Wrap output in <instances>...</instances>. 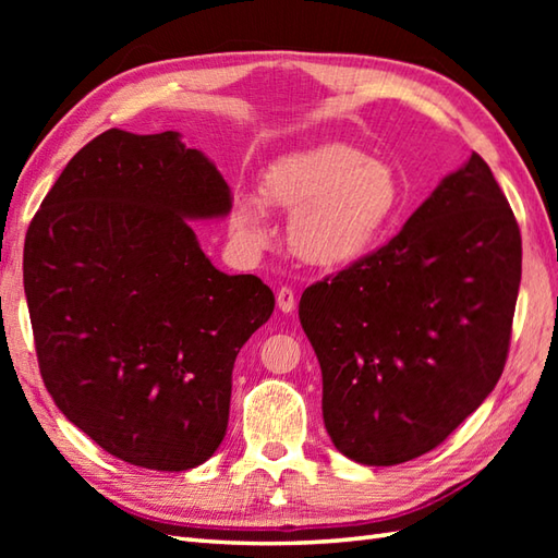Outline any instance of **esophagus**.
<instances>
[{"label":"esophagus","mask_w":558,"mask_h":558,"mask_svg":"<svg viewBox=\"0 0 558 558\" xmlns=\"http://www.w3.org/2000/svg\"><path fill=\"white\" fill-rule=\"evenodd\" d=\"M276 300H278V310L282 314H292L294 306H298V298H294V290L292 288H280Z\"/></svg>","instance_id":"esophagus-1"}]
</instances>
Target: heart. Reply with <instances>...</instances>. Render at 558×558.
Wrapping results in <instances>:
<instances>
[{"label": "heart", "mask_w": 558, "mask_h": 558, "mask_svg": "<svg viewBox=\"0 0 558 558\" xmlns=\"http://www.w3.org/2000/svg\"><path fill=\"white\" fill-rule=\"evenodd\" d=\"M260 196L292 213L290 248L312 266L333 268L369 254L400 218L405 189L393 165L350 144H324L282 156L264 172ZM264 201H234L230 228L248 252L270 240Z\"/></svg>", "instance_id": "obj_1"}]
</instances>
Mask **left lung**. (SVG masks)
<instances>
[{
    "instance_id": "obj_1",
    "label": "left lung",
    "mask_w": 558,
    "mask_h": 558,
    "mask_svg": "<svg viewBox=\"0 0 558 558\" xmlns=\"http://www.w3.org/2000/svg\"><path fill=\"white\" fill-rule=\"evenodd\" d=\"M520 264L513 210L472 153L393 240L304 290L300 322L342 456L408 462L482 405L506 364Z\"/></svg>"
}]
</instances>
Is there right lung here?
Returning <instances> with one entry per match:
<instances>
[{"label":"right lung","instance_id":"1","mask_svg":"<svg viewBox=\"0 0 558 558\" xmlns=\"http://www.w3.org/2000/svg\"><path fill=\"white\" fill-rule=\"evenodd\" d=\"M230 186L177 132L110 129L45 196L23 246L35 352L64 417L138 468L182 472L228 432L232 369L276 298L228 276L189 220L225 218Z\"/></svg>","mask_w":558,"mask_h":558}]
</instances>
